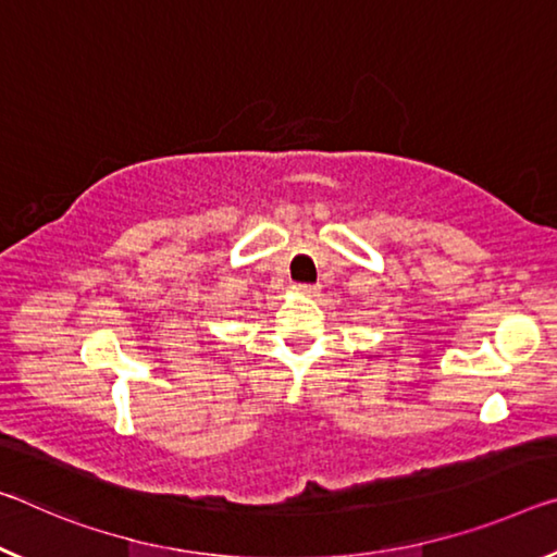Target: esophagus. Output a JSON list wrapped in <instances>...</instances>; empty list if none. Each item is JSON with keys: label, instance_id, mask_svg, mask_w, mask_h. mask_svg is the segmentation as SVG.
<instances>
[{"label": "esophagus", "instance_id": "1", "mask_svg": "<svg viewBox=\"0 0 557 557\" xmlns=\"http://www.w3.org/2000/svg\"><path fill=\"white\" fill-rule=\"evenodd\" d=\"M295 289H297V293H302V295H317V293H320V287L307 285V282H302V285H295Z\"/></svg>", "mask_w": 557, "mask_h": 557}]
</instances>
